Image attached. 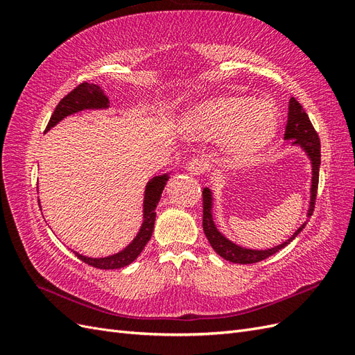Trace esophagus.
<instances>
[{
    "label": "esophagus",
    "mask_w": 355,
    "mask_h": 355,
    "mask_svg": "<svg viewBox=\"0 0 355 355\" xmlns=\"http://www.w3.org/2000/svg\"><path fill=\"white\" fill-rule=\"evenodd\" d=\"M187 171L189 175L200 176L204 173V171H206V164H204V161L200 158H192L187 164Z\"/></svg>",
    "instance_id": "34e87169"
}]
</instances>
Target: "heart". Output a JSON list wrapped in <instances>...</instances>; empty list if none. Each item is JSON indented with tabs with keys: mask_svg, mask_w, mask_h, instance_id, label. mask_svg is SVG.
Listing matches in <instances>:
<instances>
[{
	"mask_svg": "<svg viewBox=\"0 0 355 355\" xmlns=\"http://www.w3.org/2000/svg\"><path fill=\"white\" fill-rule=\"evenodd\" d=\"M196 120L210 136H228L227 154L239 163L271 144L280 127V112L268 101L223 98L201 105Z\"/></svg>",
	"mask_w": 355,
	"mask_h": 355,
	"instance_id": "1",
	"label": "heart"
}]
</instances>
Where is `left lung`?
<instances>
[{
  "label": "left lung",
  "mask_w": 355,
  "mask_h": 355,
  "mask_svg": "<svg viewBox=\"0 0 355 355\" xmlns=\"http://www.w3.org/2000/svg\"><path fill=\"white\" fill-rule=\"evenodd\" d=\"M284 141H292L293 146H300L302 151L311 161V170H313V178H311V197H309V207L306 211V218H309L314 211L315 206V197H317V188H318V173H320V163H321V154H320V137L314 130L313 124L309 121V116L304 111L302 105H300L295 98L288 102V115H287V125L284 132ZM213 194L211 189L204 188L202 189V230L204 234L216 252L223 259H227L232 263H256L261 262L266 257L272 256L283 247L292 243L297 234L305 228L306 220L300 225V227L293 232L292 237L286 240L284 243L278 244L271 249L265 250H253L247 249L235 244L234 241L228 240L225 235L218 230L216 223L213 220Z\"/></svg>",
  "instance_id": "8db88e82"
}]
</instances>
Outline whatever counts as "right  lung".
<instances>
[{"mask_svg": "<svg viewBox=\"0 0 355 355\" xmlns=\"http://www.w3.org/2000/svg\"><path fill=\"white\" fill-rule=\"evenodd\" d=\"M110 108V99L108 96L103 93V90L96 84L83 83L78 87H75L71 93H68L63 98L58 106L55 112H53L50 121L46 127V132H49L51 127H55L63 118L68 115L77 114L85 110H106ZM168 173L154 176L148 182L145 187V196H144V222L141 225V230L136 234L133 241L128 244L125 249L118 252L115 254L106 256V257H89L73 252L75 256L81 259L84 263L92 265L99 270H116V268H123L130 265L136 257L142 253L144 247L146 243L151 240V235L154 231L155 223V209L158 206V201L163 194V189L168 180ZM40 204V200H38Z\"/></svg>", "mask_w": 355, "mask_h": 355, "instance_id": "obj_1", "label": "right lung"}]
</instances>
